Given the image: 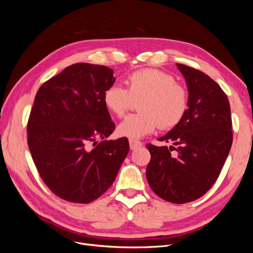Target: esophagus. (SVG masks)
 <instances>
[{"label":"esophagus","mask_w":253,"mask_h":253,"mask_svg":"<svg viewBox=\"0 0 253 253\" xmlns=\"http://www.w3.org/2000/svg\"><path fill=\"white\" fill-rule=\"evenodd\" d=\"M128 142H129V148H131V150H136L142 145V143L139 140H136V139H129Z\"/></svg>","instance_id":"1"}]
</instances>
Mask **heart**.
I'll list each match as a JSON object with an SVG mask.
<instances>
[{"label": "heart", "mask_w": 253, "mask_h": 253, "mask_svg": "<svg viewBox=\"0 0 253 253\" xmlns=\"http://www.w3.org/2000/svg\"><path fill=\"white\" fill-rule=\"evenodd\" d=\"M126 86L112 84L105 89L103 102L111 113L124 116L133 100H141L137 114H131L121 121L117 129L121 136L131 139L155 131L160 126L170 128L178 125L188 110L186 88L175 82L169 73L157 68H143L126 78Z\"/></svg>", "instance_id": "1"}]
</instances>
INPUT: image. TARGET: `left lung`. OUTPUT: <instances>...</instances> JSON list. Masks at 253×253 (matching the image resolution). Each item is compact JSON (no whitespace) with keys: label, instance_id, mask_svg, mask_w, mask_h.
I'll return each mask as SVG.
<instances>
[{"label":"left lung","instance_id":"left-lung-1","mask_svg":"<svg viewBox=\"0 0 253 253\" xmlns=\"http://www.w3.org/2000/svg\"><path fill=\"white\" fill-rule=\"evenodd\" d=\"M186 79L189 100L185 116L160 141L174 148H147L151 160L147 179L163 200L186 204L202 197L216 181L232 144L230 104L224 90L208 75L176 64ZM175 149V156L170 152Z\"/></svg>","mask_w":253,"mask_h":253}]
</instances>
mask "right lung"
I'll list each match as a JSON object with an SVG mask.
<instances>
[{
    "label": "right lung",
    "instance_id": "1",
    "mask_svg": "<svg viewBox=\"0 0 253 253\" xmlns=\"http://www.w3.org/2000/svg\"><path fill=\"white\" fill-rule=\"evenodd\" d=\"M113 74L104 65L76 63L44 82L35 97L28 148L45 185L64 201L97 200L113 185L128 153L126 137L104 140L115 129L103 102Z\"/></svg>",
    "mask_w": 253,
    "mask_h": 253
}]
</instances>
